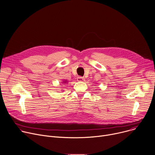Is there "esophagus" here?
Listing matches in <instances>:
<instances>
[{
  "label": "esophagus",
  "instance_id": "34e87169",
  "mask_svg": "<svg viewBox=\"0 0 155 155\" xmlns=\"http://www.w3.org/2000/svg\"><path fill=\"white\" fill-rule=\"evenodd\" d=\"M84 80H85V78L82 77H81V76H79V77H77V80L79 81H84Z\"/></svg>",
  "mask_w": 155,
  "mask_h": 155
}]
</instances>
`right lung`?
I'll use <instances>...</instances> for the list:
<instances>
[{"mask_svg":"<svg viewBox=\"0 0 155 155\" xmlns=\"http://www.w3.org/2000/svg\"><path fill=\"white\" fill-rule=\"evenodd\" d=\"M64 82H65V81H64Z\"/></svg>","mask_w":155,"mask_h":155,"instance_id":"obj_1","label":"right lung"}]
</instances>
